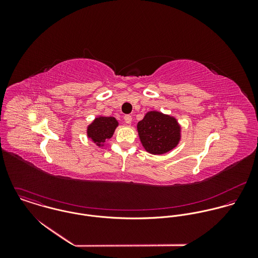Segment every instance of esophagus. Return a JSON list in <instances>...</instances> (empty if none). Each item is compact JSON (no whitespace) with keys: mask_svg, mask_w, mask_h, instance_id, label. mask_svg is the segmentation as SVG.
<instances>
[{"mask_svg":"<svg viewBox=\"0 0 258 258\" xmlns=\"http://www.w3.org/2000/svg\"><path fill=\"white\" fill-rule=\"evenodd\" d=\"M124 121H125V123L130 124L132 122V116L131 115H125L124 116Z\"/></svg>","mask_w":258,"mask_h":258,"instance_id":"esophagus-1","label":"esophagus"}]
</instances>
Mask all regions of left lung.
I'll use <instances>...</instances> for the list:
<instances>
[{"mask_svg": "<svg viewBox=\"0 0 258 258\" xmlns=\"http://www.w3.org/2000/svg\"><path fill=\"white\" fill-rule=\"evenodd\" d=\"M146 151L160 155L176 147L180 140V126L175 118L157 111H150L137 125Z\"/></svg>", "mask_w": 258, "mask_h": 258, "instance_id": "obj_1", "label": "left lung"}]
</instances>
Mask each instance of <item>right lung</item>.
<instances>
[{
	"mask_svg": "<svg viewBox=\"0 0 258 258\" xmlns=\"http://www.w3.org/2000/svg\"><path fill=\"white\" fill-rule=\"evenodd\" d=\"M117 126L118 122L114 117H99L96 118L88 127L87 135L94 141V143L99 145L106 139L112 137L113 132Z\"/></svg>",
	"mask_w": 258,
	"mask_h": 258,
	"instance_id": "right-lung-1",
	"label": "right lung"
}]
</instances>
